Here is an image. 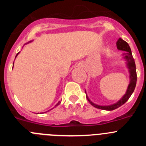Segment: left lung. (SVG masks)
<instances>
[{
    "mask_svg": "<svg viewBox=\"0 0 146 146\" xmlns=\"http://www.w3.org/2000/svg\"><path fill=\"white\" fill-rule=\"evenodd\" d=\"M116 46L118 50L125 51V52L122 55H123V58L126 60V67H127L129 73V83L128 87H127V89H126V94L116 103H114V104H110V105H99L97 104H94L93 102L90 100V99L87 96V94H86V98H87L88 102L91 103L92 106H94V108H98V109L104 110H109V111L117 109V108L121 107V105H123L125 102H127V100L129 99L132 93L134 92V90L135 88L137 82L136 66H135V62L133 58V56H132V54H131L129 45L128 44L127 42H125L124 40H123L121 38H119L118 42H116Z\"/></svg>",
    "mask_w": 146,
    "mask_h": 146,
    "instance_id": "8db88e82",
    "label": "left lung"
}]
</instances>
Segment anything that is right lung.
<instances>
[{"mask_svg":"<svg viewBox=\"0 0 146 146\" xmlns=\"http://www.w3.org/2000/svg\"><path fill=\"white\" fill-rule=\"evenodd\" d=\"M31 42H32V41H31ZM29 42H28V43H29ZM27 44H28V43H27ZM19 53H20V52H18V53H17V55H16V57H17V55H18V54H19ZM16 57H15V58H16ZM13 66H14V64H13ZM60 102H61V101H59V102H58V103H57V104H55V107H57V106H58V104H60ZM55 107H54V108H55ZM53 108H52V109H53ZM52 109H50V110H49L48 111H47V112H49V111H50V110H52ZM44 113H46V112H44Z\"/></svg>","mask_w":146,"mask_h":146,"instance_id":"right-lung-1","label":"right lung"}]
</instances>
